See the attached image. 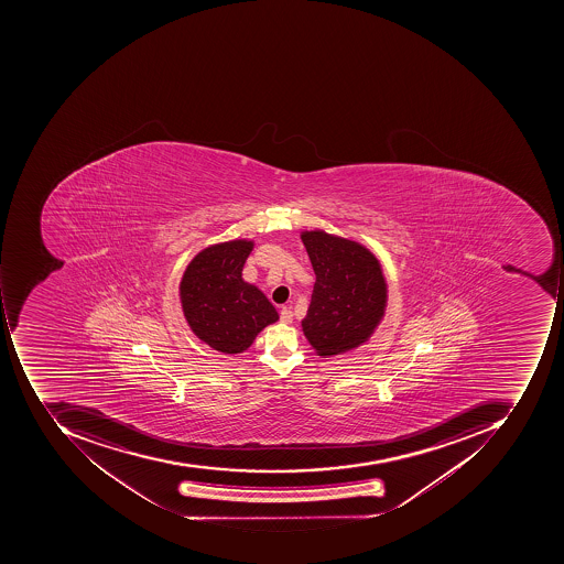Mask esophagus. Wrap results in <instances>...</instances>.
I'll use <instances>...</instances> for the list:
<instances>
[{
	"instance_id": "1",
	"label": "esophagus",
	"mask_w": 564,
	"mask_h": 564,
	"mask_svg": "<svg viewBox=\"0 0 564 564\" xmlns=\"http://www.w3.org/2000/svg\"><path fill=\"white\" fill-rule=\"evenodd\" d=\"M280 321L283 322V324H291V322H293V312L286 308V306H283L280 312Z\"/></svg>"
}]
</instances>
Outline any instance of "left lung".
<instances>
[{
  "mask_svg": "<svg viewBox=\"0 0 564 564\" xmlns=\"http://www.w3.org/2000/svg\"><path fill=\"white\" fill-rule=\"evenodd\" d=\"M317 281L302 321L318 356H335L371 337L387 308L383 269L369 249L324 230L302 232Z\"/></svg>",
  "mask_w": 564,
  "mask_h": 564,
  "instance_id": "1",
  "label": "left lung"
}]
</instances>
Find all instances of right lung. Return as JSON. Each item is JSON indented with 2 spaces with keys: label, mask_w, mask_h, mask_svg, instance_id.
I'll use <instances>...</instances> for the list:
<instances>
[{
  "label": "right lung",
  "mask_w": 564,
  "mask_h": 564,
  "mask_svg": "<svg viewBox=\"0 0 564 564\" xmlns=\"http://www.w3.org/2000/svg\"><path fill=\"white\" fill-rule=\"evenodd\" d=\"M252 247L254 242L246 239L207 247L181 280L184 318L196 337L218 352H243L262 328L280 318L264 293L242 280Z\"/></svg>",
  "instance_id": "right-lung-1"
}]
</instances>
